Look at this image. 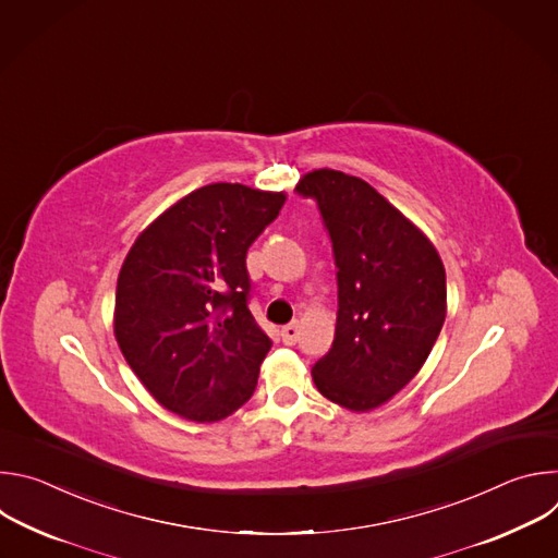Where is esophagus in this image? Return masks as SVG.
I'll return each instance as SVG.
<instances>
[{
  "label": "esophagus",
  "instance_id": "34e87169",
  "mask_svg": "<svg viewBox=\"0 0 558 558\" xmlns=\"http://www.w3.org/2000/svg\"><path fill=\"white\" fill-rule=\"evenodd\" d=\"M280 336H282V342H284V344H295V342H298V336H300V329H298L295 323H291V325L282 327Z\"/></svg>",
  "mask_w": 558,
  "mask_h": 558
}]
</instances>
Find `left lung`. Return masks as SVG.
I'll list each match as a JSON object with an SVG mask.
<instances>
[{
	"label": "left lung",
	"mask_w": 558,
	"mask_h": 558,
	"mask_svg": "<svg viewBox=\"0 0 558 558\" xmlns=\"http://www.w3.org/2000/svg\"><path fill=\"white\" fill-rule=\"evenodd\" d=\"M295 192L313 198L338 267L336 338L311 368L327 400L366 413L424 366L446 317V271L428 238L366 181L315 170Z\"/></svg>",
	"instance_id": "8db88e82"
}]
</instances>
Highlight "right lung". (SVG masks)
Returning <instances> with one entry per match:
<instances>
[{
	"label": "right lung",
	"instance_id": "obj_1",
	"mask_svg": "<svg viewBox=\"0 0 558 558\" xmlns=\"http://www.w3.org/2000/svg\"><path fill=\"white\" fill-rule=\"evenodd\" d=\"M284 198L241 183L205 185L158 216L121 267V353L154 400L183 420L218 422L256 390L271 340L247 306V250Z\"/></svg>",
	"mask_w": 558,
	"mask_h": 558
}]
</instances>
